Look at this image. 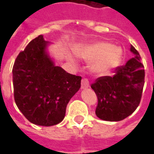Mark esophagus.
<instances>
[{"label": "esophagus", "mask_w": 154, "mask_h": 154, "mask_svg": "<svg viewBox=\"0 0 154 154\" xmlns=\"http://www.w3.org/2000/svg\"><path fill=\"white\" fill-rule=\"evenodd\" d=\"M89 87H90L89 81L87 80V78H83L82 80V89H87Z\"/></svg>", "instance_id": "obj_1"}]
</instances>
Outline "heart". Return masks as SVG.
Returning <instances> with one entry per match:
<instances>
[{"label":"heart","mask_w":154,"mask_h":154,"mask_svg":"<svg viewBox=\"0 0 154 154\" xmlns=\"http://www.w3.org/2000/svg\"><path fill=\"white\" fill-rule=\"evenodd\" d=\"M77 55L84 59H98L93 69L99 73H106L118 67L121 61V51L107 43H96L78 48Z\"/></svg>","instance_id":"heart-1"}]
</instances>
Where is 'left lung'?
Listing matches in <instances>:
<instances>
[{
  "label": "left lung",
  "instance_id": "8db88e82",
  "mask_svg": "<svg viewBox=\"0 0 154 154\" xmlns=\"http://www.w3.org/2000/svg\"><path fill=\"white\" fill-rule=\"evenodd\" d=\"M130 51L135 57L124 66L116 67L113 77H100L91 86L98 99L96 115L103 120L125 119L140 103L144 85V67L140 62L139 52L132 45Z\"/></svg>",
  "mask_w": 154,
  "mask_h": 154
}]
</instances>
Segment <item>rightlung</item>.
<instances>
[{
	"mask_svg": "<svg viewBox=\"0 0 154 154\" xmlns=\"http://www.w3.org/2000/svg\"><path fill=\"white\" fill-rule=\"evenodd\" d=\"M43 35L31 40L12 69L16 106L29 122L52 126L64 119L67 105L81 87L82 77L56 66Z\"/></svg>",
	"mask_w": 154,
	"mask_h": 154,
	"instance_id": "obj_1",
	"label": "right lung"
}]
</instances>
